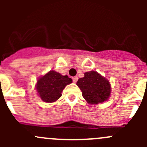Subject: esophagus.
Masks as SVG:
<instances>
[{
  "mask_svg": "<svg viewBox=\"0 0 147 147\" xmlns=\"http://www.w3.org/2000/svg\"><path fill=\"white\" fill-rule=\"evenodd\" d=\"M78 80V77H73V78H72V81H73L74 82H77V81Z\"/></svg>",
  "mask_w": 147,
  "mask_h": 147,
  "instance_id": "obj_1",
  "label": "esophagus"
}]
</instances>
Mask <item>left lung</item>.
<instances>
[{"label":"left lung","instance_id":"1","mask_svg":"<svg viewBox=\"0 0 147 147\" xmlns=\"http://www.w3.org/2000/svg\"><path fill=\"white\" fill-rule=\"evenodd\" d=\"M84 75V78L78 80L77 85L87 103L97 105L107 101L111 93L109 81L96 71L87 72Z\"/></svg>","mask_w":147,"mask_h":147}]
</instances>
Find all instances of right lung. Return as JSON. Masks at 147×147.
Instances as JSON below:
<instances>
[{"mask_svg": "<svg viewBox=\"0 0 147 147\" xmlns=\"http://www.w3.org/2000/svg\"><path fill=\"white\" fill-rule=\"evenodd\" d=\"M72 82L67 75L50 70L40 77L37 81L36 90L38 96L45 102H54L62 96V92L66 85Z\"/></svg>", "mask_w": 147, "mask_h": 147, "instance_id": "right-lung-1", "label": "right lung"}]
</instances>
